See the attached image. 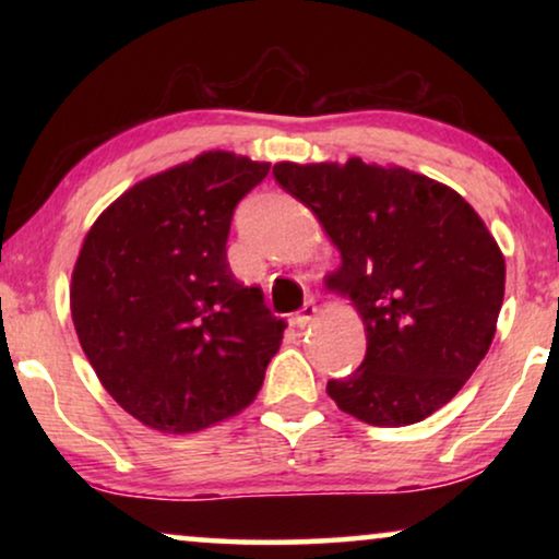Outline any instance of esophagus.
<instances>
[{
	"label": "esophagus",
	"mask_w": 559,
	"mask_h": 559,
	"mask_svg": "<svg viewBox=\"0 0 559 559\" xmlns=\"http://www.w3.org/2000/svg\"><path fill=\"white\" fill-rule=\"evenodd\" d=\"M316 316H318V308H316V302L310 300V302H305L302 308L295 312V316H293V323H295L297 328H305V325H310V320L316 318Z\"/></svg>",
	"instance_id": "1"
}]
</instances>
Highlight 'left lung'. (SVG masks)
Wrapping results in <instances>:
<instances>
[{
	"label": "left lung",
	"instance_id": "8db88e82",
	"mask_svg": "<svg viewBox=\"0 0 559 559\" xmlns=\"http://www.w3.org/2000/svg\"><path fill=\"white\" fill-rule=\"evenodd\" d=\"M341 251L331 280L361 312L366 356L328 381L343 412L377 427L415 425L448 404L484 361L507 266L455 190L402 167H272Z\"/></svg>",
	"mask_w": 559,
	"mask_h": 559
}]
</instances>
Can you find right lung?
Instances as JSON below:
<instances>
[{
  "label": "right lung",
  "mask_w": 559,
  "mask_h": 559,
  "mask_svg": "<svg viewBox=\"0 0 559 559\" xmlns=\"http://www.w3.org/2000/svg\"><path fill=\"white\" fill-rule=\"evenodd\" d=\"M270 165L205 152L142 180L91 228L73 270L81 348L121 409L198 432L254 402L285 318L226 259L236 205Z\"/></svg>",
  "instance_id": "obj_1"
}]
</instances>
